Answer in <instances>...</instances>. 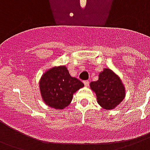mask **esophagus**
<instances>
[{
  "label": "esophagus",
  "instance_id": "esophagus-1",
  "mask_svg": "<svg viewBox=\"0 0 150 150\" xmlns=\"http://www.w3.org/2000/svg\"><path fill=\"white\" fill-rule=\"evenodd\" d=\"M83 82L85 86H88V84H89V81H83Z\"/></svg>",
  "mask_w": 150,
  "mask_h": 150
}]
</instances>
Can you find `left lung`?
<instances>
[{
    "label": "left lung",
    "mask_w": 150,
    "mask_h": 150,
    "mask_svg": "<svg viewBox=\"0 0 150 150\" xmlns=\"http://www.w3.org/2000/svg\"><path fill=\"white\" fill-rule=\"evenodd\" d=\"M98 76V81L91 82V88L102 107L112 110L125 98V87L118 76L109 69H104Z\"/></svg>",
    "instance_id": "left-lung-1"
}]
</instances>
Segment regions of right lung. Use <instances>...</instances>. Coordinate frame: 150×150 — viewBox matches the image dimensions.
<instances>
[{
	"label": "right lung",
	"instance_id": "obj_1",
	"mask_svg": "<svg viewBox=\"0 0 150 150\" xmlns=\"http://www.w3.org/2000/svg\"><path fill=\"white\" fill-rule=\"evenodd\" d=\"M39 85L46 105L61 110L68 106L74 93L82 88L83 83L79 79L72 77L67 67H59L45 73Z\"/></svg>",
	"mask_w": 150,
	"mask_h": 150
}]
</instances>
